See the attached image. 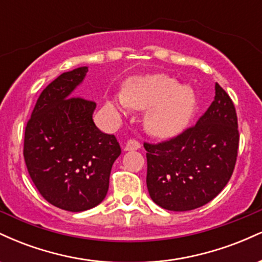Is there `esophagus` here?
<instances>
[{
    "instance_id": "34e87169",
    "label": "esophagus",
    "mask_w": 262,
    "mask_h": 262,
    "mask_svg": "<svg viewBox=\"0 0 262 262\" xmlns=\"http://www.w3.org/2000/svg\"><path fill=\"white\" fill-rule=\"evenodd\" d=\"M138 149H140V144L138 143L137 140H133V139L128 140L124 145L125 151H132V150H138Z\"/></svg>"
}]
</instances>
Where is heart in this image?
Returning <instances> with one entry per match:
<instances>
[{"label": "heart", "mask_w": 262, "mask_h": 262, "mask_svg": "<svg viewBox=\"0 0 262 262\" xmlns=\"http://www.w3.org/2000/svg\"><path fill=\"white\" fill-rule=\"evenodd\" d=\"M125 106L138 111L148 110L144 125L150 134L169 138L187 125L196 107L194 93L188 86L177 85L167 75H149L129 80L123 86L121 98H111L106 106L116 116L124 113Z\"/></svg>", "instance_id": "b5f03b06"}]
</instances>
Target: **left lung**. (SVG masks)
<instances>
[{
    "label": "left lung",
    "instance_id": "8db88e82",
    "mask_svg": "<svg viewBox=\"0 0 262 262\" xmlns=\"http://www.w3.org/2000/svg\"><path fill=\"white\" fill-rule=\"evenodd\" d=\"M146 186L161 208L196 209L227 186L235 167L239 130L229 95L215 83V96L196 125L159 144L144 143Z\"/></svg>",
    "mask_w": 262,
    "mask_h": 262
}]
</instances>
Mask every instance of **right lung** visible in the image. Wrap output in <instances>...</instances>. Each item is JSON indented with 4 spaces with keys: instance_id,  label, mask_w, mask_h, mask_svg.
<instances>
[{
    "instance_id": "right-lung-1",
    "label": "right lung",
    "mask_w": 262,
    "mask_h": 262,
    "mask_svg": "<svg viewBox=\"0 0 262 262\" xmlns=\"http://www.w3.org/2000/svg\"><path fill=\"white\" fill-rule=\"evenodd\" d=\"M89 68L61 74L39 96L25 132V161L39 193L53 206L82 212L106 197L113 162L121 155L116 137L96 127V103L74 90Z\"/></svg>"
}]
</instances>
